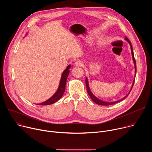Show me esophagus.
<instances>
[{"mask_svg":"<svg viewBox=\"0 0 152 152\" xmlns=\"http://www.w3.org/2000/svg\"><path fill=\"white\" fill-rule=\"evenodd\" d=\"M83 65V62L82 61H77L76 62H75V66H77V67H81Z\"/></svg>","mask_w":152,"mask_h":152,"instance_id":"esophagus-1","label":"esophagus"}]
</instances>
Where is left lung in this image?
Masks as SVG:
<instances>
[{
    "label": "left lung",
    "instance_id": "obj_1",
    "mask_svg": "<svg viewBox=\"0 0 152 152\" xmlns=\"http://www.w3.org/2000/svg\"><path fill=\"white\" fill-rule=\"evenodd\" d=\"M125 39L130 44V46H131V51H132V58H133V60H134V64H135V73L137 72V66H136V61H135V58H134V52H133V49H132V45H131V41H129V39L127 38H126H126H125ZM134 82H135V79H134V82H133V84H132V88H131V90H132V87H133V86H134ZM85 83H86V90H87V93H88V95L90 96V97H91V99H92V100L94 102V103H96V104H99V105H103V106H107V105H111V104H115V103H118V102H120V101H121V100H124V99H126L127 97V96L129 94V93H130V92H131V91H130V92H129V93L127 95V96H126L124 98H123L122 99H121L120 100H117V101H115V102H104V101H102V100H100V99H97L96 96H94V95H93V94L91 92V91H90V87H89V85H88V79H87V78H86V79H85Z\"/></svg>",
    "mask_w": 152,
    "mask_h": 152
}]
</instances>
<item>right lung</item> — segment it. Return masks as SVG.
<instances>
[{
  "mask_svg": "<svg viewBox=\"0 0 152 152\" xmlns=\"http://www.w3.org/2000/svg\"><path fill=\"white\" fill-rule=\"evenodd\" d=\"M70 67V65L67 67V69L64 71V72L62 74L61 76V80H60V83L59 85V87L58 90L56 91V92L55 93V94L52 97H50L49 99H48V100H46V102L38 104V105H48V104H53L54 103H55L56 101H58V100H59L64 93L65 92V88H66V81L67 79V77L69 76V74L70 73V70L69 69Z\"/></svg>",
  "mask_w": 152,
  "mask_h": 152,
  "instance_id": "right-lung-1",
  "label": "right lung"
}]
</instances>
